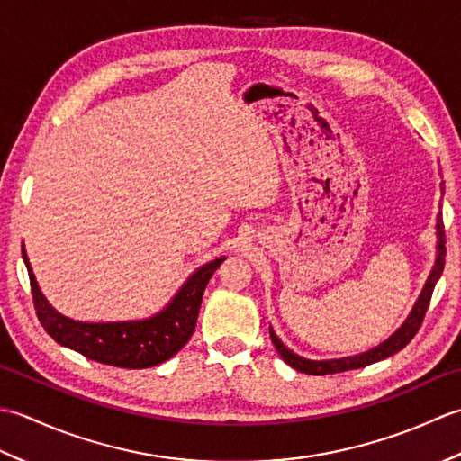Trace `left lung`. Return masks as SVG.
<instances>
[{
	"label": "left lung",
	"instance_id": "1",
	"mask_svg": "<svg viewBox=\"0 0 461 461\" xmlns=\"http://www.w3.org/2000/svg\"><path fill=\"white\" fill-rule=\"evenodd\" d=\"M444 185V182H442ZM444 190V188H442ZM444 194V192H442ZM442 213H438V223H436V233H438V246H436V263L432 271H429V277L426 281V285L420 293V297L416 301L414 309L410 311L408 319L404 321V325L400 327L393 337H388L384 342H380L378 347L370 348L366 352H360V355L355 357H345V358H332V360H309V358H303L295 352L289 350L283 342L279 340V337L273 332V329L269 327V335H271V342L276 345L277 352L281 355V358L287 362L289 366H293L299 372H305V375H312V376H322V375H335V372H345V370H355V368H365L372 362H378V360H384L388 357L396 355L398 350H402L410 340L416 337L418 329L422 327V321L424 315L428 311L429 305V299H432V293L436 283L442 276L444 271V258H446V233H444V221L439 218Z\"/></svg>",
	"mask_w": 461,
	"mask_h": 461
}]
</instances>
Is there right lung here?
Returning <instances> with one entry per match:
<instances>
[{
    "label": "right lung",
    "instance_id": "add662e5",
    "mask_svg": "<svg viewBox=\"0 0 461 461\" xmlns=\"http://www.w3.org/2000/svg\"><path fill=\"white\" fill-rule=\"evenodd\" d=\"M23 261L32 283L37 319L47 335L61 347L79 355L119 368H150L172 358L190 340L198 321L202 297L213 271L225 258L205 263L192 273L172 301L150 319L119 322H83L61 315L39 291L35 276L29 266L25 248Z\"/></svg>",
    "mask_w": 461,
    "mask_h": 461
}]
</instances>
